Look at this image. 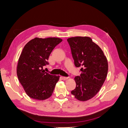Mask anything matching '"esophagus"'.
I'll return each mask as SVG.
<instances>
[{"mask_svg": "<svg viewBox=\"0 0 128 128\" xmlns=\"http://www.w3.org/2000/svg\"><path fill=\"white\" fill-rule=\"evenodd\" d=\"M69 78L68 76H63L62 77V79H63L64 80H68V79Z\"/></svg>", "mask_w": 128, "mask_h": 128, "instance_id": "obj_1", "label": "esophagus"}]
</instances>
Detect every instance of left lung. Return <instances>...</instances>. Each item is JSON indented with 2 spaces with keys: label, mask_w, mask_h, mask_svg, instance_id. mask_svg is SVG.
<instances>
[{
  "label": "left lung",
  "mask_w": 128,
  "mask_h": 128,
  "mask_svg": "<svg viewBox=\"0 0 128 128\" xmlns=\"http://www.w3.org/2000/svg\"><path fill=\"white\" fill-rule=\"evenodd\" d=\"M76 67H80V76L74 80L76 87L72 90L74 97L81 101L92 98L98 92L106 80L108 62L104 52L89 37L67 39Z\"/></svg>",
  "instance_id": "8db88e82"
}]
</instances>
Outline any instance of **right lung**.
I'll return each instance as SVG.
<instances>
[{
    "instance_id": "obj_1",
    "label": "right lung",
    "mask_w": 128,
    "mask_h": 128,
    "mask_svg": "<svg viewBox=\"0 0 128 128\" xmlns=\"http://www.w3.org/2000/svg\"><path fill=\"white\" fill-rule=\"evenodd\" d=\"M62 41L56 38H36L23 48L17 67V74L26 93L32 98L44 100L52 96L59 76L45 72L43 67L55 46Z\"/></svg>"
}]
</instances>
